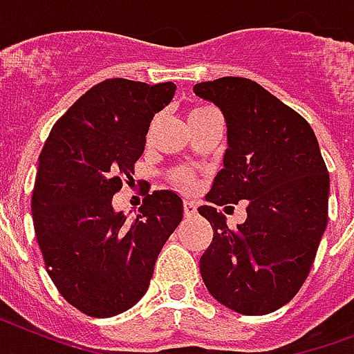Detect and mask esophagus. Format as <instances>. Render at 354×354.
Listing matches in <instances>:
<instances>
[{"instance_id": "1", "label": "esophagus", "mask_w": 354, "mask_h": 354, "mask_svg": "<svg viewBox=\"0 0 354 354\" xmlns=\"http://www.w3.org/2000/svg\"><path fill=\"white\" fill-rule=\"evenodd\" d=\"M183 210H185L186 218H192V216H196V212H197L196 203H194V201H185V203H183Z\"/></svg>"}]
</instances>
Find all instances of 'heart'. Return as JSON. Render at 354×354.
<instances>
[{"mask_svg": "<svg viewBox=\"0 0 354 354\" xmlns=\"http://www.w3.org/2000/svg\"><path fill=\"white\" fill-rule=\"evenodd\" d=\"M205 111H208V109H194V111L190 112V116L188 118H192V116H197V114H201V112H205ZM175 179H177V183H179V185H183V186H188L192 183V177L188 174H186V171H179V174L175 175Z\"/></svg>", "mask_w": 354, "mask_h": 354, "instance_id": "1", "label": "heart"}]
</instances>
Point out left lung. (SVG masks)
Segmentation results:
<instances>
[{
  "instance_id": "8db88e82",
  "label": "left lung",
  "mask_w": 354,
  "mask_h": 354,
  "mask_svg": "<svg viewBox=\"0 0 354 354\" xmlns=\"http://www.w3.org/2000/svg\"><path fill=\"white\" fill-rule=\"evenodd\" d=\"M225 118L223 168L199 207L214 229L199 271L210 295L245 316H262L294 297L308 277L327 227L328 171L305 118L243 77L194 86ZM248 201L234 232L215 205Z\"/></svg>"
}]
</instances>
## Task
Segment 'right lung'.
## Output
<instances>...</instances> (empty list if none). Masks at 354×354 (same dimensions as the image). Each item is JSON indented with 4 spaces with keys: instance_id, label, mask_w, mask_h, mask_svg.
Masks as SVG:
<instances>
[{
    "instance_id": "add662e5",
    "label": "right lung",
    "mask_w": 354,
    "mask_h": 354,
    "mask_svg": "<svg viewBox=\"0 0 354 354\" xmlns=\"http://www.w3.org/2000/svg\"><path fill=\"white\" fill-rule=\"evenodd\" d=\"M175 88L106 79L55 123L40 153L31 201L38 245L57 290L83 314L111 317L136 305L183 220L171 190L147 194L134 220L112 207Z\"/></svg>"
}]
</instances>
